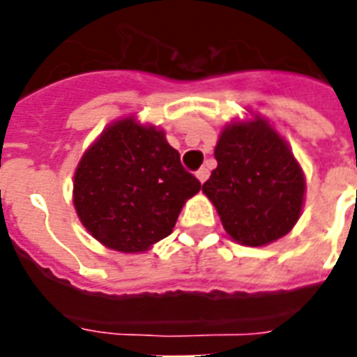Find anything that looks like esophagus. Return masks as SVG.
<instances>
[{"label": "esophagus", "mask_w": 357, "mask_h": 357, "mask_svg": "<svg viewBox=\"0 0 357 357\" xmlns=\"http://www.w3.org/2000/svg\"><path fill=\"white\" fill-rule=\"evenodd\" d=\"M196 178H198V181H200V183H204V181L209 178V170H207V168H200V170L196 172Z\"/></svg>", "instance_id": "34e87169"}]
</instances>
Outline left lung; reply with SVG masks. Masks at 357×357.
<instances>
[{
    "label": "left lung",
    "instance_id": "1",
    "mask_svg": "<svg viewBox=\"0 0 357 357\" xmlns=\"http://www.w3.org/2000/svg\"><path fill=\"white\" fill-rule=\"evenodd\" d=\"M215 159L202 190L235 243L265 246L293 229L304 206V172L271 123L254 114L224 126Z\"/></svg>",
    "mask_w": 357,
    "mask_h": 357
}]
</instances>
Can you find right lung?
I'll return each instance as SVG.
<instances>
[{
  "instance_id": "1",
  "label": "right lung",
  "mask_w": 357,
  "mask_h": 357,
  "mask_svg": "<svg viewBox=\"0 0 357 357\" xmlns=\"http://www.w3.org/2000/svg\"><path fill=\"white\" fill-rule=\"evenodd\" d=\"M200 189L165 131L128 116L103 129L81 157L74 207L103 246L137 254L172 234L181 207Z\"/></svg>"
}]
</instances>
